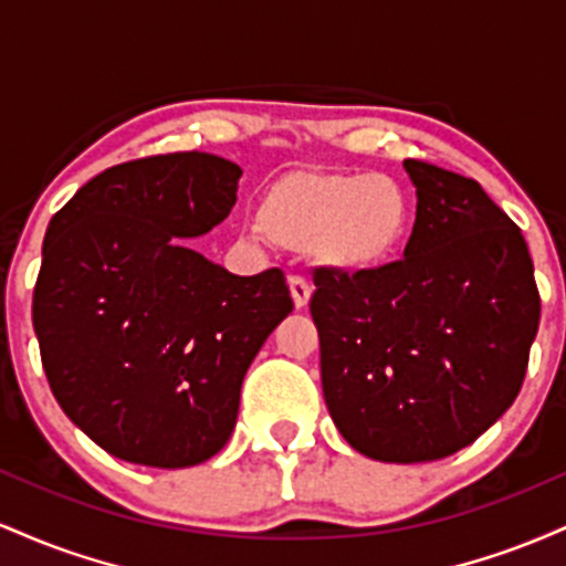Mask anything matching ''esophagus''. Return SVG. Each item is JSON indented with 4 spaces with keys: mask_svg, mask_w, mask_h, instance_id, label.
I'll return each mask as SVG.
<instances>
[{
    "mask_svg": "<svg viewBox=\"0 0 566 566\" xmlns=\"http://www.w3.org/2000/svg\"><path fill=\"white\" fill-rule=\"evenodd\" d=\"M290 292H292V303H295V308H305V305H308L311 301L308 279L290 276Z\"/></svg>",
    "mask_w": 566,
    "mask_h": 566,
    "instance_id": "esophagus-1",
    "label": "esophagus"
}]
</instances>
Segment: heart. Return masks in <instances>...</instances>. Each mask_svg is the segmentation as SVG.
<instances>
[{"mask_svg": "<svg viewBox=\"0 0 566 566\" xmlns=\"http://www.w3.org/2000/svg\"><path fill=\"white\" fill-rule=\"evenodd\" d=\"M412 226V193L391 175L297 170L265 188L252 231L327 269L369 274L405 252Z\"/></svg>", "mask_w": 566, "mask_h": 566, "instance_id": "1", "label": "heart"}]
</instances>
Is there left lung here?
I'll return each instance as SVG.
<instances>
[{
	"label": "left lung",
	"instance_id": "1",
	"mask_svg": "<svg viewBox=\"0 0 566 566\" xmlns=\"http://www.w3.org/2000/svg\"><path fill=\"white\" fill-rule=\"evenodd\" d=\"M405 167L418 188L405 258L369 274L316 269L308 308L343 439L428 463L476 441L522 391L541 292L522 229L476 180Z\"/></svg>",
	"mask_w": 566,
	"mask_h": 566
}]
</instances>
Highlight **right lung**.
<instances>
[{
	"label": "right lung",
	"instance_id": "right-lung-1",
	"mask_svg": "<svg viewBox=\"0 0 566 566\" xmlns=\"http://www.w3.org/2000/svg\"><path fill=\"white\" fill-rule=\"evenodd\" d=\"M239 175L201 151L122 161L44 233L31 303L44 375L127 463L186 469L223 450L247 367L292 311L279 269L237 276L184 242L229 216Z\"/></svg>",
	"mask_w": 566,
	"mask_h": 566
}]
</instances>
